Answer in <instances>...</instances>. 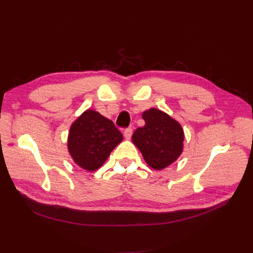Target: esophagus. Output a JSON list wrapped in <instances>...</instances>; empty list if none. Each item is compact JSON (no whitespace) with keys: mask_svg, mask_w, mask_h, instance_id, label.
<instances>
[{"mask_svg":"<svg viewBox=\"0 0 253 253\" xmlns=\"http://www.w3.org/2000/svg\"><path fill=\"white\" fill-rule=\"evenodd\" d=\"M131 134H133V129H131L130 127L126 128L125 131H124V136H125V138H126V140H129V139H130Z\"/></svg>","mask_w":253,"mask_h":253,"instance_id":"esophagus-1","label":"esophagus"}]
</instances>
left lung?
Masks as SVG:
<instances>
[{"instance_id":"left-lung-1","label":"left lung","mask_w":253,"mask_h":253,"mask_svg":"<svg viewBox=\"0 0 253 253\" xmlns=\"http://www.w3.org/2000/svg\"><path fill=\"white\" fill-rule=\"evenodd\" d=\"M142 118L145 126L135 130L131 141L150 168L164 170L183 151V128L176 119L156 108L144 111Z\"/></svg>"}]
</instances>
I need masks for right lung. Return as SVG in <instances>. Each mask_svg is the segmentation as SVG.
I'll return each instance as SVG.
<instances>
[{
	"label": "right lung",
	"mask_w": 253,
	"mask_h": 253,
	"mask_svg": "<svg viewBox=\"0 0 253 253\" xmlns=\"http://www.w3.org/2000/svg\"><path fill=\"white\" fill-rule=\"evenodd\" d=\"M124 136L112 120L87 109L71 125L67 146L73 162L81 169L93 172L101 168Z\"/></svg>",
	"instance_id": "right-lung-1"
}]
</instances>
